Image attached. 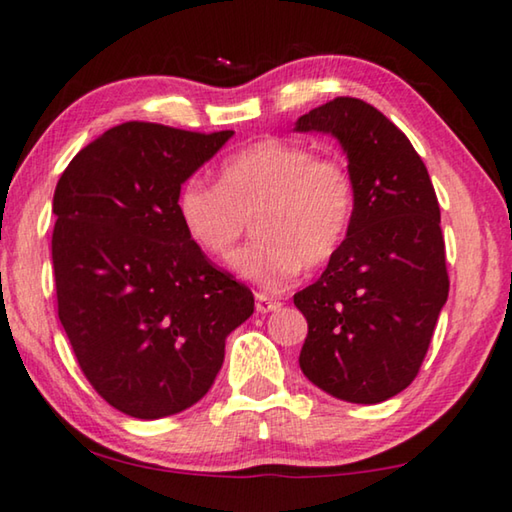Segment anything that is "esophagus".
Here are the masks:
<instances>
[{"instance_id":"1","label":"esophagus","mask_w":512,"mask_h":512,"mask_svg":"<svg viewBox=\"0 0 512 512\" xmlns=\"http://www.w3.org/2000/svg\"><path fill=\"white\" fill-rule=\"evenodd\" d=\"M281 306L279 300H274V297L265 295V293H256V311L258 313H270V311H277Z\"/></svg>"}]
</instances>
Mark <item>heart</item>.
Masks as SVG:
<instances>
[{
    "instance_id": "obj_1",
    "label": "heart",
    "mask_w": 512,
    "mask_h": 512,
    "mask_svg": "<svg viewBox=\"0 0 512 512\" xmlns=\"http://www.w3.org/2000/svg\"><path fill=\"white\" fill-rule=\"evenodd\" d=\"M355 192L341 162L318 157L293 141L265 139L219 167V185L190 178L176 194V215L187 238L210 256H226L254 219L251 242L231 256V270L277 290L318 267L348 235Z\"/></svg>"
}]
</instances>
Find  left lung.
Returning a JSON list of instances; mask_svg holds the SVG:
<instances>
[{"mask_svg":"<svg viewBox=\"0 0 512 512\" xmlns=\"http://www.w3.org/2000/svg\"><path fill=\"white\" fill-rule=\"evenodd\" d=\"M295 132L332 135L355 192L341 249L293 297L309 322L300 368L345 403H382L419 373L448 297L435 187L410 139L364 100L311 109Z\"/></svg>","mask_w":512,"mask_h":512,"instance_id":"8db88e82","label":"left lung"}]
</instances>
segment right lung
<instances>
[{"label": "right lung", "instance_id": "1", "mask_svg": "<svg viewBox=\"0 0 512 512\" xmlns=\"http://www.w3.org/2000/svg\"><path fill=\"white\" fill-rule=\"evenodd\" d=\"M233 137L130 121L82 148L54 190L59 320L86 380L153 421L206 396L254 295L208 263L176 215L180 185Z\"/></svg>", "mask_w": 512, "mask_h": 512}]
</instances>
